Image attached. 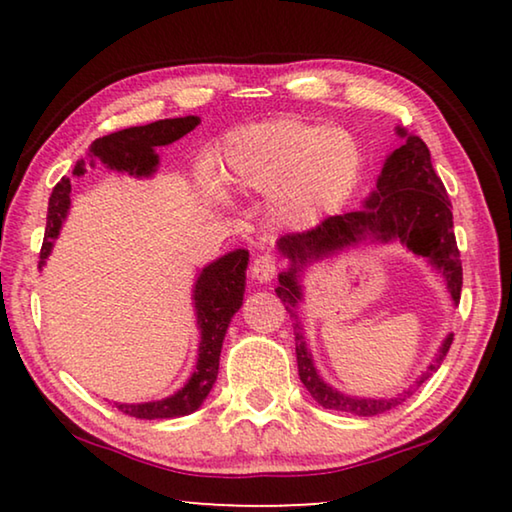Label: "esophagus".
Returning <instances> with one entry per match:
<instances>
[{"mask_svg": "<svg viewBox=\"0 0 512 512\" xmlns=\"http://www.w3.org/2000/svg\"><path fill=\"white\" fill-rule=\"evenodd\" d=\"M277 268H280V262H277V257L271 253H264V255H257L253 268H250V273L257 282H271L273 277L277 275Z\"/></svg>", "mask_w": 512, "mask_h": 512, "instance_id": "1", "label": "esophagus"}]
</instances>
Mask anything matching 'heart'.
<instances>
[{
	"instance_id": "obj_1",
	"label": "heart",
	"mask_w": 512,
	"mask_h": 512,
	"mask_svg": "<svg viewBox=\"0 0 512 512\" xmlns=\"http://www.w3.org/2000/svg\"><path fill=\"white\" fill-rule=\"evenodd\" d=\"M230 183L275 194L277 219L311 225L357 192L366 155L341 128L277 119L230 133L221 151Z\"/></svg>"
}]
</instances>
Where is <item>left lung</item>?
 <instances>
[{"mask_svg": "<svg viewBox=\"0 0 512 512\" xmlns=\"http://www.w3.org/2000/svg\"><path fill=\"white\" fill-rule=\"evenodd\" d=\"M400 135L406 137V142L400 149H395L388 155L377 180V192L366 201V210L327 216L316 228L289 232V235H284L277 241L280 253L291 259L289 271L280 273V287L275 289V293L293 318L300 381L323 409L363 415V418L395 409L397 404H402L406 397L413 395L415 386L397 397H391V400H386V397L384 400H361V397H348L334 391L332 386H327L318 377L314 361H311V354L307 350L305 336H302L298 325L296 307L302 298L298 273L311 259L361 244L366 239H400L415 255L429 257L443 271L454 302L461 300L463 266L454 237L452 203L447 198L443 180L433 171L427 144L420 137L406 135L402 128ZM452 341L454 336H447L436 361L431 363L427 372H422L418 386L424 379L431 377V372L440 368Z\"/></svg>", "mask_w": 512, "mask_h": 512, "instance_id": "left-lung-1", "label": "left lung"}]
</instances>
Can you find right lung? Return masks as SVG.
<instances>
[{
	"label": "right lung",
	"mask_w": 512,
	"mask_h": 512,
	"mask_svg": "<svg viewBox=\"0 0 512 512\" xmlns=\"http://www.w3.org/2000/svg\"><path fill=\"white\" fill-rule=\"evenodd\" d=\"M198 117H178V119H160L146 126L124 128V131L99 137L90 146V158H99L106 167L117 171H128L131 176H149L158 167V155L155 146H164L180 140V137L194 131L198 126ZM94 160H79L74 167V176H83ZM69 194L72 183L69 178H60L49 196L47 207V228L45 239L40 248L42 268L58 237L60 225H63L69 210ZM246 266L248 250H235V253L223 255L214 264L205 266L198 275L194 287L196 302V320L201 327V345H198V361L192 379L187 381L183 391L167 397L160 402L146 404H117V409L126 415L140 420H162V418H180V415L194 413L203 404L207 393L212 391L216 372H219V357L225 329L230 318L241 307L246 287Z\"/></svg>",
	"instance_id": "right-lung-1"
}]
</instances>
